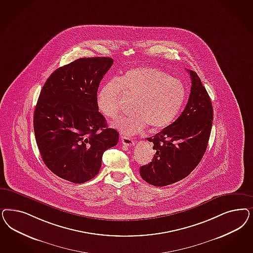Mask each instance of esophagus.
<instances>
[{"instance_id":"obj_1","label":"esophagus","mask_w":253,"mask_h":253,"mask_svg":"<svg viewBox=\"0 0 253 253\" xmlns=\"http://www.w3.org/2000/svg\"><path fill=\"white\" fill-rule=\"evenodd\" d=\"M121 141L125 146L132 147L135 145V140H133L130 138H127V137H124V136L121 137Z\"/></svg>"}]
</instances>
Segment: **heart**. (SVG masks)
Listing matches in <instances>:
<instances>
[{
    "label": "heart",
    "instance_id": "heart-1",
    "mask_svg": "<svg viewBox=\"0 0 253 253\" xmlns=\"http://www.w3.org/2000/svg\"><path fill=\"white\" fill-rule=\"evenodd\" d=\"M122 92L134 98L133 114L114 122V127L125 136H133L147 126L154 131L168 127L186 99V90L179 80L160 69L140 67L127 71L118 82H107L99 87L96 98L99 112L109 118L116 117Z\"/></svg>",
    "mask_w": 253,
    "mask_h": 253
}]
</instances>
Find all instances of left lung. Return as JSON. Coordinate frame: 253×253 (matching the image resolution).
Returning <instances> with one entry per match:
<instances>
[{
    "label": "left lung",
    "mask_w": 253,
    "mask_h": 253,
    "mask_svg": "<svg viewBox=\"0 0 253 253\" xmlns=\"http://www.w3.org/2000/svg\"><path fill=\"white\" fill-rule=\"evenodd\" d=\"M188 72L192 86L183 112L170 126L147 138L156 153L151 163L140 167L139 174L158 187L187 177L201 161L211 136V100L196 72Z\"/></svg>",
    "instance_id": "obj_1"
}]
</instances>
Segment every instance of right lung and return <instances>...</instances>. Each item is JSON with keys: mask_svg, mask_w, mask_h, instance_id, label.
Masks as SVG:
<instances>
[{"mask_svg": "<svg viewBox=\"0 0 253 253\" xmlns=\"http://www.w3.org/2000/svg\"><path fill=\"white\" fill-rule=\"evenodd\" d=\"M114 59L82 57L57 69L44 83L33 116L42 159L61 179L83 183L98 175L119 134L98 112L99 83Z\"/></svg>", "mask_w": 253, "mask_h": 253, "instance_id": "obj_1", "label": "right lung"}]
</instances>
